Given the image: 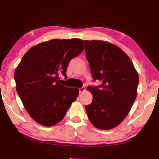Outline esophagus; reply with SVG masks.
Returning a JSON list of instances; mask_svg holds the SVG:
<instances>
[{
    "instance_id": "34e87169",
    "label": "esophagus",
    "mask_w": 159,
    "mask_h": 159,
    "mask_svg": "<svg viewBox=\"0 0 159 159\" xmlns=\"http://www.w3.org/2000/svg\"><path fill=\"white\" fill-rule=\"evenodd\" d=\"M85 90V87H82V88H80V89H79V93H82L84 92Z\"/></svg>"
}]
</instances>
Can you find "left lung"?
Masks as SVG:
<instances>
[{
	"label": "left lung",
	"instance_id": "left-lung-1",
	"mask_svg": "<svg viewBox=\"0 0 159 159\" xmlns=\"http://www.w3.org/2000/svg\"><path fill=\"white\" fill-rule=\"evenodd\" d=\"M86 59L94 80L102 84L88 86L93 102L85 106L91 123L98 129L109 130L119 125L133 105L139 76L130 59L111 43L84 41Z\"/></svg>",
	"mask_w": 159,
	"mask_h": 159
}]
</instances>
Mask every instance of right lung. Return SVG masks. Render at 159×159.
<instances>
[{"instance_id": "right-lung-1", "label": "right lung", "mask_w": 159, "mask_h": 159, "mask_svg": "<svg viewBox=\"0 0 159 159\" xmlns=\"http://www.w3.org/2000/svg\"><path fill=\"white\" fill-rule=\"evenodd\" d=\"M84 50L81 39H52L30 48L15 71L16 90L26 111L44 126L60 122L79 96L76 88L60 84L70 60Z\"/></svg>"}]
</instances>
